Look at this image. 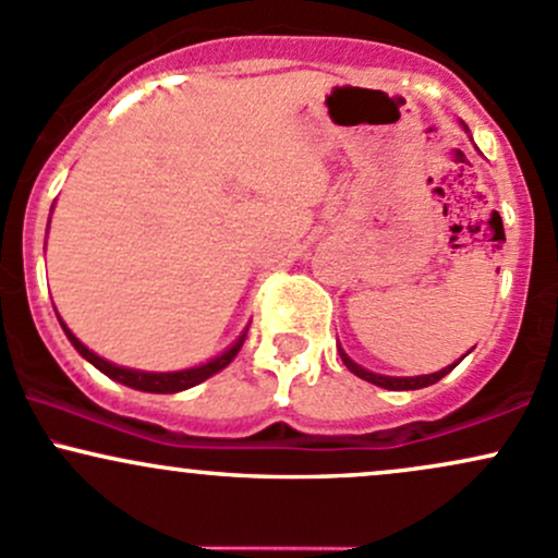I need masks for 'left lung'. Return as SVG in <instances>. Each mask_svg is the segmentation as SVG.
<instances>
[{"label": "left lung", "mask_w": 558, "mask_h": 558, "mask_svg": "<svg viewBox=\"0 0 558 558\" xmlns=\"http://www.w3.org/2000/svg\"><path fill=\"white\" fill-rule=\"evenodd\" d=\"M341 352V360H344V365L349 371L354 373V376H360L363 378V381H368V384H376V387H381V389H391V391H408V389H424V387H432V384H437L439 378H445L448 376V373L456 368L458 363H461L463 357H466V354H463L461 360H458V363H452V365H448V368H442V371H437V373H426V376H408V378H400V376H381V373H371V371H365L363 365H357L354 363V360H349L347 357V352L344 349H339Z\"/></svg>", "instance_id": "left-lung-1"}]
</instances>
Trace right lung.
<instances>
[{"mask_svg":"<svg viewBox=\"0 0 558 558\" xmlns=\"http://www.w3.org/2000/svg\"><path fill=\"white\" fill-rule=\"evenodd\" d=\"M60 320V317H58ZM60 326H63L65 336H69V341L73 347H76V352L82 354L84 360H89L92 365H95L97 371L106 373L108 378H113V381L124 384V387H132V389H140V391H153V395H174V391H182V389H190L195 387V384L206 381V378H211L214 373H219L222 368H228V365L235 360V354L241 352L243 341H246V330H243L241 336H238V341L232 344L230 349H225L219 357L209 360L206 365H198V368H187V371H174V373H145V371H132V368H124V365H113L108 363V360L97 357L92 349H87L82 344V341L76 339V336L71 333L69 328H65V323L60 320Z\"/></svg>","mask_w":558,"mask_h":558,"instance_id":"1","label":"right lung"}]
</instances>
